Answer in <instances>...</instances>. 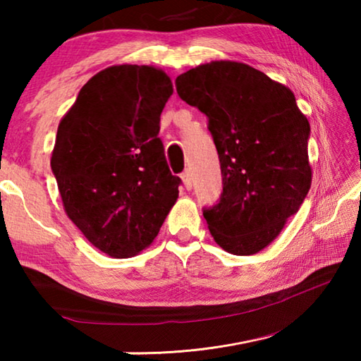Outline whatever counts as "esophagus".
Masks as SVG:
<instances>
[{
	"label": "esophagus",
	"mask_w": 361,
	"mask_h": 361,
	"mask_svg": "<svg viewBox=\"0 0 361 361\" xmlns=\"http://www.w3.org/2000/svg\"><path fill=\"white\" fill-rule=\"evenodd\" d=\"M181 180H183V185H185L186 189H191L192 188V175L189 170H185V172L181 173Z\"/></svg>",
	"instance_id": "34e87169"
}]
</instances>
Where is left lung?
I'll use <instances>...</instances> for the list:
<instances>
[{"mask_svg": "<svg viewBox=\"0 0 361 361\" xmlns=\"http://www.w3.org/2000/svg\"><path fill=\"white\" fill-rule=\"evenodd\" d=\"M175 85L181 100L209 118L221 164V197L204 209L213 239L232 255L261 252L310 189L307 118L288 87L245 63L199 65Z\"/></svg>", "mask_w": 361, "mask_h": 361, "instance_id": "left-lung-1", "label": "left lung"}]
</instances>
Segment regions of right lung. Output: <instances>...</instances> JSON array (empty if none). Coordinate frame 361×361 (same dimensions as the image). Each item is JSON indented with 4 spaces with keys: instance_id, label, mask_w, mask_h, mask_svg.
<instances>
[{
    "instance_id": "right-lung-1",
    "label": "right lung",
    "mask_w": 361,
    "mask_h": 361,
    "mask_svg": "<svg viewBox=\"0 0 361 361\" xmlns=\"http://www.w3.org/2000/svg\"><path fill=\"white\" fill-rule=\"evenodd\" d=\"M172 81L148 65L97 73L59 124L51 167L66 215L94 247L129 258L178 199L159 133Z\"/></svg>"
}]
</instances>
